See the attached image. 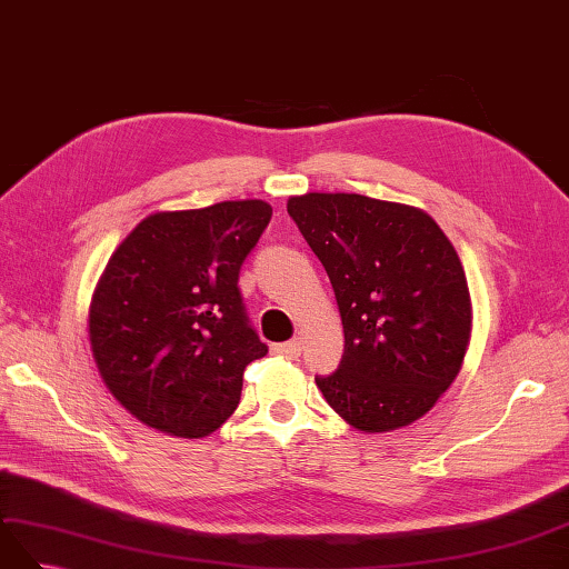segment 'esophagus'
Masks as SVG:
<instances>
[{"label":"esophagus","instance_id":"esophagus-1","mask_svg":"<svg viewBox=\"0 0 569 569\" xmlns=\"http://www.w3.org/2000/svg\"><path fill=\"white\" fill-rule=\"evenodd\" d=\"M300 351H302L300 339H290V341H283V345H273V353L286 356V359H298Z\"/></svg>","mask_w":569,"mask_h":569}]
</instances>
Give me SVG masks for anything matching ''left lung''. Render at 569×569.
<instances>
[{
  "mask_svg": "<svg viewBox=\"0 0 569 569\" xmlns=\"http://www.w3.org/2000/svg\"><path fill=\"white\" fill-rule=\"evenodd\" d=\"M288 213L332 281L345 327L337 373L315 378L366 433L409 427L460 373L472 302L451 240L421 208L361 193H302Z\"/></svg>",
  "mask_w": 569,
  "mask_h": 569,
  "instance_id": "obj_1",
  "label": "left lung"
}]
</instances>
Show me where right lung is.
Masks as SVG:
<instances>
[{
  "instance_id": "add662e5",
  "label": "right lung",
  "mask_w": 569,
  "mask_h": 569,
  "mask_svg": "<svg viewBox=\"0 0 569 569\" xmlns=\"http://www.w3.org/2000/svg\"><path fill=\"white\" fill-rule=\"evenodd\" d=\"M271 220L259 198L160 210L116 247L89 302V345L103 386L142 425L203 439L267 356L237 279Z\"/></svg>"
}]
</instances>
